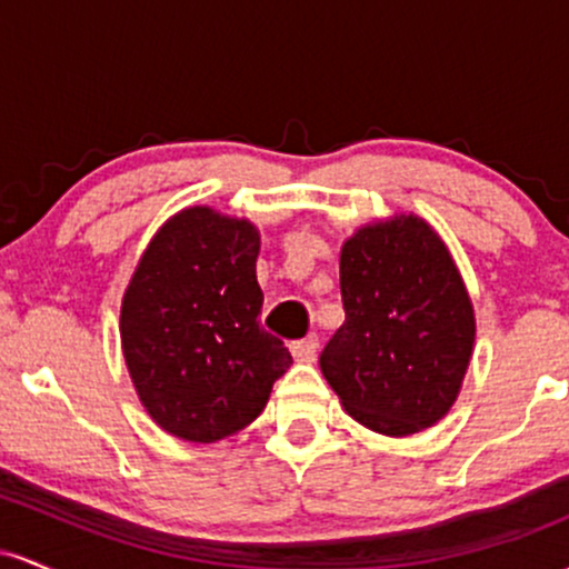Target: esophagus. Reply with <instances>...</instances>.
Instances as JSON below:
<instances>
[{"label":"esophagus","mask_w":569,"mask_h":569,"mask_svg":"<svg viewBox=\"0 0 569 569\" xmlns=\"http://www.w3.org/2000/svg\"><path fill=\"white\" fill-rule=\"evenodd\" d=\"M316 352H318L316 337H305V339H297V342H291V356L297 358V361H302V363L316 361Z\"/></svg>","instance_id":"1"}]
</instances>
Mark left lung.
Wrapping results in <instances>:
<instances>
[{
	"label": "left lung",
	"instance_id": "8db88e82",
	"mask_svg": "<svg viewBox=\"0 0 569 569\" xmlns=\"http://www.w3.org/2000/svg\"><path fill=\"white\" fill-rule=\"evenodd\" d=\"M345 323L321 371L352 420L411 436L447 415L473 350V307L447 246L422 219L358 230L339 257Z\"/></svg>",
	"mask_w": 569,
	"mask_h": 569
}]
</instances>
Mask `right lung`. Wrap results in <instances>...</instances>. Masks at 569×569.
Returning <instances> with one entry per match:
<instances>
[{"instance_id":"add662e5","label":"right lung","mask_w":569,"mask_h":569,"mask_svg":"<svg viewBox=\"0 0 569 569\" xmlns=\"http://www.w3.org/2000/svg\"><path fill=\"white\" fill-rule=\"evenodd\" d=\"M259 234L211 208L176 213L154 234L122 299V352L141 403L184 441H219L259 417L291 367L259 326Z\"/></svg>"}]
</instances>
